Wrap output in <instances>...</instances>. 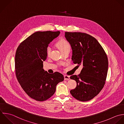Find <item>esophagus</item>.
<instances>
[{
  "mask_svg": "<svg viewBox=\"0 0 124 124\" xmlns=\"http://www.w3.org/2000/svg\"><path fill=\"white\" fill-rule=\"evenodd\" d=\"M64 79H65V80H69L70 79V77L69 76H68V75H64Z\"/></svg>",
  "mask_w": 124,
  "mask_h": 124,
  "instance_id": "1",
  "label": "esophagus"
}]
</instances>
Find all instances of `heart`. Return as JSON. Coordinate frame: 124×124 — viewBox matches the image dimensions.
Returning a JSON list of instances; mask_svg holds the SVG:
<instances>
[{
  "label": "heart",
  "instance_id": "obj_1",
  "mask_svg": "<svg viewBox=\"0 0 124 124\" xmlns=\"http://www.w3.org/2000/svg\"><path fill=\"white\" fill-rule=\"evenodd\" d=\"M56 47L59 49V50L62 52L64 53L65 51L70 50V46L69 43L64 39H61L58 41L56 43ZM51 52V49L50 47H48L46 49V54L47 55H50Z\"/></svg>",
  "mask_w": 124,
  "mask_h": 124
}]
</instances>
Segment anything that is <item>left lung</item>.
I'll return each instance as SVG.
<instances>
[{"mask_svg":"<svg viewBox=\"0 0 124 124\" xmlns=\"http://www.w3.org/2000/svg\"><path fill=\"white\" fill-rule=\"evenodd\" d=\"M65 37L72 50L73 63L83 66L80 74L70 77L77 83L70 93L78 101H89L99 94L105 85L108 68L107 54L98 40L89 34L66 32Z\"/></svg>","mask_w":124,"mask_h":124,"instance_id":"1","label":"left lung"}]
</instances>
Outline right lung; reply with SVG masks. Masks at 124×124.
Segmentation results:
<instances>
[{
  "mask_svg": "<svg viewBox=\"0 0 124 124\" xmlns=\"http://www.w3.org/2000/svg\"><path fill=\"white\" fill-rule=\"evenodd\" d=\"M60 33L36 32L22 41L16 50V78L27 95L37 101H42L51 98L55 92L56 85L64 79L61 73L55 72L50 74L43 69L48 44Z\"/></svg>",
  "mask_w": 124,
  "mask_h": 124,
  "instance_id": "right-lung-1",
  "label": "right lung"
}]
</instances>
